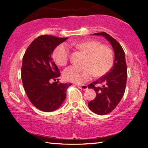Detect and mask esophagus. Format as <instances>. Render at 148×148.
Here are the masks:
<instances>
[{"label": "esophagus", "mask_w": 148, "mask_h": 148, "mask_svg": "<svg viewBox=\"0 0 148 148\" xmlns=\"http://www.w3.org/2000/svg\"><path fill=\"white\" fill-rule=\"evenodd\" d=\"M77 87H78L80 89L84 90V91H85V90H86L87 89V85H82V86H79V85H77Z\"/></svg>", "instance_id": "1"}]
</instances>
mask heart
Segmentation results:
<instances>
[{
  "label": "heart",
  "instance_id": "b5f03b06",
  "mask_svg": "<svg viewBox=\"0 0 148 148\" xmlns=\"http://www.w3.org/2000/svg\"><path fill=\"white\" fill-rule=\"evenodd\" d=\"M69 46L86 54L84 66L71 65L64 70L63 76L67 81L79 84H84L94 76L100 77L106 74L114 64L112 49L108 46L94 40L70 42ZM53 59L59 66H64L70 59L69 47L64 44L59 45L54 49Z\"/></svg>",
  "mask_w": 148,
  "mask_h": 148
}]
</instances>
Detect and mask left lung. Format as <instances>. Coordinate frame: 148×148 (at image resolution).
I'll list each match as a JSON object with an SVG mask.
<instances>
[{
    "instance_id": "obj_1",
    "label": "left lung",
    "mask_w": 148,
    "mask_h": 148,
    "mask_svg": "<svg viewBox=\"0 0 148 148\" xmlns=\"http://www.w3.org/2000/svg\"><path fill=\"white\" fill-rule=\"evenodd\" d=\"M93 34L104 36L111 44L115 55L114 65L110 71L88 85V88L94 89L97 95L94 100L88 102V106L95 114L102 116L113 111L123 97L127 84V69L125 52L119 42L106 32Z\"/></svg>"
}]
</instances>
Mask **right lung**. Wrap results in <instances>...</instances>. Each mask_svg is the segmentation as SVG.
<instances>
[{
    "label": "right lung",
    "instance_id": "1",
    "mask_svg": "<svg viewBox=\"0 0 148 148\" xmlns=\"http://www.w3.org/2000/svg\"><path fill=\"white\" fill-rule=\"evenodd\" d=\"M67 39L41 35L31 42L23 57L21 79L25 91L31 103L43 112L54 111L61 106L67 88L72 85L58 82L61 74L51 57L55 48ZM51 80L55 82L51 83Z\"/></svg>",
    "mask_w": 148,
    "mask_h": 148
}]
</instances>
